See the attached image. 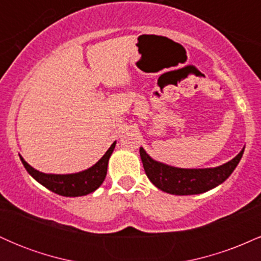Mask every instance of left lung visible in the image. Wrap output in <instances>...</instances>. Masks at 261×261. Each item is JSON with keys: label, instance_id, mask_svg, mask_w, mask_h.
<instances>
[{"label": "left lung", "instance_id": "obj_1", "mask_svg": "<svg viewBox=\"0 0 261 261\" xmlns=\"http://www.w3.org/2000/svg\"><path fill=\"white\" fill-rule=\"evenodd\" d=\"M244 147L232 161L215 168L185 169L176 168L154 161L140 147V155L146 175L152 184L162 191L173 195H196L222 184L238 166Z\"/></svg>", "mask_w": 261, "mask_h": 261}]
</instances>
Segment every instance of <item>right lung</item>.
I'll return each instance as SVG.
<instances>
[{
    "label": "right lung",
    "mask_w": 261,
    "mask_h": 261,
    "mask_svg": "<svg viewBox=\"0 0 261 261\" xmlns=\"http://www.w3.org/2000/svg\"><path fill=\"white\" fill-rule=\"evenodd\" d=\"M115 145L116 141H114L113 145L106 152V154L91 168L79 173H72V174H46V173H41L33 168L32 166H29L23 160L22 155H19V158L27 172L45 188L61 196L76 197L88 195L100 187L101 182L106 179L108 162H109L110 155L115 148Z\"/></svg>",
    "instance_id": "right-lung-1"
}]
</instances>
